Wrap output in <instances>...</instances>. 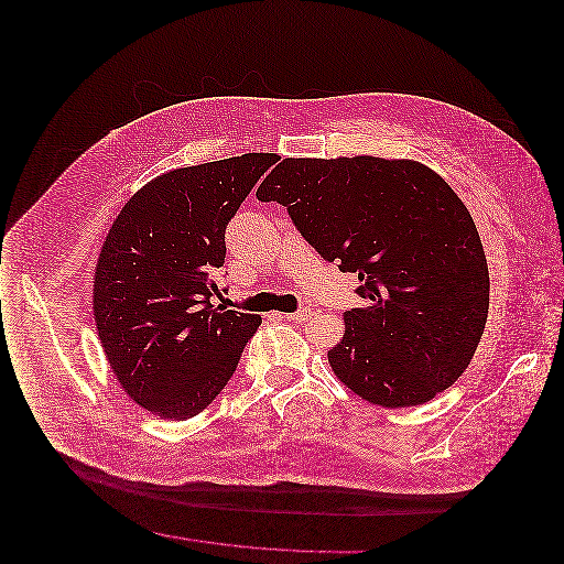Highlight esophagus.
Wrapping results in <instances>:
<instances>
[{"label": "esophagus", "mask_w": 564, "mask_h": 564, "mask_svg": "<svg viewBox=\"0 0 564 564\" xmlns=\"http://www.w3.org/2000/svg\"><path fill=\"white\" fill-rule=\"evenodd\" d=\"M285 319L290 322H308L313 317V311L311 308H300L297 313H290V315H283Z\"/></svg>", "instance_id": "1"}]
</instances>
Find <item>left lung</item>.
<instances>
[{"mask_svg": "<svg viewBox=\"0 0 564 564\" xmlns=\"http://www.w3.org/2000/svg\"><path fill=\"white\" fill-rule=\"evenodd\" d=\"M256 196L276 200L327 262L357 272L364 306L327 350L336 378L382 408L430 402L474 359L488 317L478 228L433 169L408 159H283Z\"/></svg>", "mask_w": 564, "mask_h": 564, "instance_id": "8db88e82", "label": "left lung"}]
</instances>
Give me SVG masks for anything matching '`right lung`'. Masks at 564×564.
<instances>
[{
    "label": "right lung",
    "mask_w": 564,
    "mask_h": 564,
    "mask_svg": "<svg viewBox=\"0 0 564 564\" xmlns=\"http://www.w3.org/2000/svg\"><path fill=\"white\" fill-rule=\"evenodd\" d=\"M274 154L166 171L109 226L93 313L109 368L139 408L169 421L203 412L235 372L260 315L224 311L212 272L224 267L226 226Z\"/></svg>",
    "instance_id": "obj_1"
}]
</instances>
